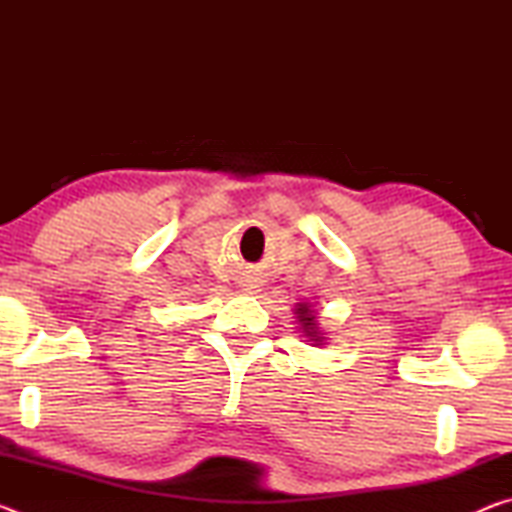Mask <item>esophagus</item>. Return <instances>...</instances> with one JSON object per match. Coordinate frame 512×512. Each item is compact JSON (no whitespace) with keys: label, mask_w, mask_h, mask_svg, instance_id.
<instances>
[{"label":"esophagus","mask_w":512,"mask_h":512,"mask_svg":"<svg viewBox=\"0 0 512 512\" xmlns=\"http://www.w3.org/2000/svg\"><path fill=\"white\" fill-rule=\"evenodd\" d=\"M244 291L250 293V296H255V293L259 291V287H257V284H253V282H248V284H244Z\"/></svg>","instance_id":"obj_1"}]
</instances>
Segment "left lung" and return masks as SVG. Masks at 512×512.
Instances as JSON below:
<instances>
[{
    "label": "left lung",
    "mask_w": 512,
    "mask_h": 512,
    "mask_svg": "<svg viewBox=\"0 0 512 512\" xmlns=\"http://www.w3.org/2000/svg\"><path fill=\"white\" fill-rule=\"evenodd\" d=\"M293 314H296V323H298V329H300V336L302 339H307V343L311 345H323L327 339H325V332L320 329V323L316 318V309L311 302H298L296 309H293Z\"/></svg>",
    "instance_id": "obj_1"
}]
</instances>
